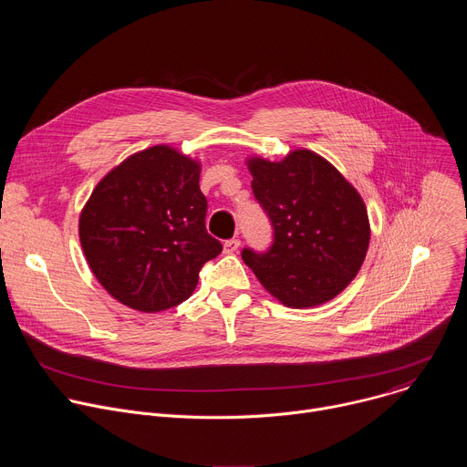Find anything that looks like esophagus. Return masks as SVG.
I'll return each mask as SVG.
<instances>
[{
    "label": "esophagus",
    "instance_id": "34e87169",
    "mask_svg": "<svg viewBox=\"0 0 467 467\" xmlns=\"http://www.w3.org/2000/svg\"><path fill=\"white\" fill-rule=\"evenodd\" d=\"M238 247H240V240H238V238L225 240V244H223V251H225V253H234Z\"/></svg>",
    "mask_w": 467,
    "mask_h": 467
}]
</instances>
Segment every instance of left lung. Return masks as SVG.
<instances>
[{
  "label": "left lung",
  "instance_id": "obj_1",
  "mask_svg": "<svg viewBox=\"0 0 467 467\" xmlns=\"http://www.w3.org/2000/svg\"><path fill=\"white\" fill-rule=\"evenodd\" d=\"M254 199L270 216L274 244L244 262L260 285L292 308L337 297L358 274L369 245L360 193L323 157L296 150L281 162L247 161Z\"/></svg>",
  "mask_w": 467,
  "mask_h": 467
}]
</instances>
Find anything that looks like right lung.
<instances>
[{
  "label": "right lung",
  "instance_id": "obj_1",
  "mask_svg": "<svg viewBox=\"0 0 467 467\" xmlns=\"http://www.w3.org/2000/svg\"><path fill=\"white\" fill-rule=\"evenodd\" d=\"M202 166L170 146L130 155L94 188L79 238L99 285L119 303L161 312L186 301L223 245L205 227Z\"/></svg>",
  "mask_w": 467,
  "mask_h": 467
}]
</instances>
